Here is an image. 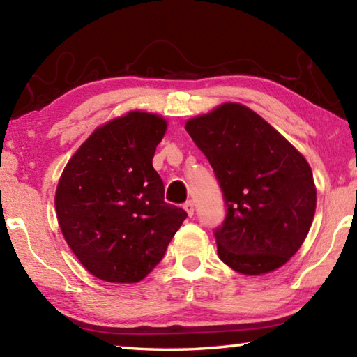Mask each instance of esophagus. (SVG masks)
I'll list each match as a JSON object with an SVG mask.
<instances>
[{"mask_svg":"<svg viewBox=\"0 0 357 357\" xmlns=\"http://www.w3.org/2000/svg\"><path fill=\"white\" fill-rule=\"evenodd\" d=\"M184 209H185L187 215H189V217L193 215V203H192V202H187V203L184 204Z\"/></svg>","mask_w":357,"mask_h":357,"instance_id":"esophagus-1","label":"esophagus"}]
</instances>
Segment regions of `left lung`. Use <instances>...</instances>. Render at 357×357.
Returning a JSON list of instances; mask_svg holds the SVG:
<instances>
[{"label": "left lung", "mask_w": 357, "mask_h": 357, "mask_svg": "<svg viewBox=\"0 0 357 357\" xmlns=\"http://www.w3.org/2000/svg\"><path fill=\"white\" fill-rule=\"evenodd\" d=\"M185 130L214 168L228 208L214 233L219 258L244 275L279 269L299 250L315 215L309 162L238 102L187 119Z\"/></svg>", "instance_id": "obj_1"}]
</instances>
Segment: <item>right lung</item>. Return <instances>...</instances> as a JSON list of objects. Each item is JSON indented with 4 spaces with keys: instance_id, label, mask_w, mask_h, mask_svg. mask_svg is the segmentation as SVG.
Masks as SVG:
<instances>
[{
    "instance_id": "obj_1",
    "label": "right lung",
    "mask_w": 357,
    "mask_h": 357,
    "mask_svg": "<svg viewBox=\"0 0 357 357\" xmlns=\"http://www.w3.org/2000/svg\"><path fill=\"white\" fill-rule=\"evenodd\" d=\"M167 126L165 118L140 110L107 121L75 151L58 181L63 236L100 280H143L187 217L164 202V183L153 168Z\"/></svg>"
}]
</instances>
